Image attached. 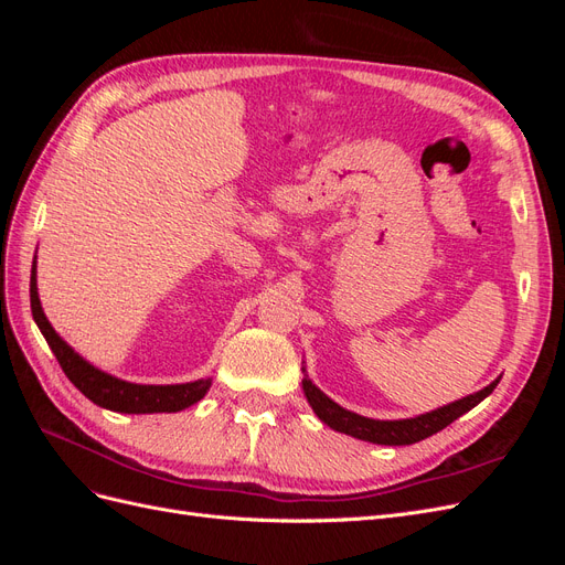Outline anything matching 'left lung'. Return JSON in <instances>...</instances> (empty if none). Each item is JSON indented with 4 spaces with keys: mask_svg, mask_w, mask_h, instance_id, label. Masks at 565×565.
Wrapping results in <instances>:
<instances>
[{
    "mask_svg": "<svg viewBox=\"0 0 565 565\" xmlns=\"http://www.w3.org/2000/svg\"><path fill=\"white\" fill-rule=\"evenodd\" d=\"M303 372V396L313 407V413L322 424H328L330 429L353 436L358 440H367V443H377V446H413V443H419L424 438H429L438 434L440 429H446L448 424H452L457 417L469 413L471 407H476L483 398H488L494 391V386L500 384L502 377L490 382L486 388L469 393V396L459 398L455 403H448L443 407L431 409V413H424L409 419H370L363 415H355L351 409L341 407L332 398L324 396V393L309 380L306 374V367L301 365Z\"/></svg>",
    "mask_w": 565,
    "mask_h": 565,
    "instance_id": "1",
    "label": "left lung"
}]
</instances>
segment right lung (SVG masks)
Here are the masks:
<instances>
[{"label":"right lung","instance_id":"add662e5","mask_svg":"<svg viewBox=\"0 0 565 565\" xmlns=\"http://www.w3.org/2000/svg\"><path fill=\"white\" fill-rule=\"evenodd\" d=\"M38 259V256H35ZM30 309L46 344L54 351L63 372L92 403L125 415H152V413H179L202 401L212 386V377L195 380L185 384H134L117 380L113 374L94 367L89 361L67 344V341L51 328L44 316L40 292H38V262L30 270Z\"/></svg>","mask_w":565,"mask_h":565}]
</instances>
